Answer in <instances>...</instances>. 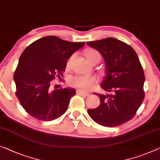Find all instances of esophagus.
I'll use <instances>...</instances> for the list:
<instances>
[{"mask_svg":"<svg viewBox=\"0 0 160 160\" xmlns=\"http://www.w3.org/2000/svg\"><path fill=\"white\" fill-rule=\"evenodd\" d=\"M77 94L81 95V96H83V97H88V96L89 95V94H88V92H83V91H82V90H77Z\"/></svg>","mask_w":160,"mask_h":160,"instance_id":"1","label":"esophagus"}]
</instances>
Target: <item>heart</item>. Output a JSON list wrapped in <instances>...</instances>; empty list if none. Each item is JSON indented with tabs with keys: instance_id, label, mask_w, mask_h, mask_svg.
<instances>
[{
	"instance_id": "obj_1",
	"label": "heart",
	"mask_w": 160,
	"mask_h": 160,
	"mask_svg": "<svg viewBox=\"0 0 160 160\" xmlns=\"http://www.w3.org/2000/svg\"><path fill=\"white\" fill-rule=\"evenodd\" d=\"M87 60L91 63L93 60L98 58L100 60L101 56L98 51L95 50H89L85 53ZM97 82L94 77L89 75H77L70 78L69 83L72 87L82 88L83 90H88L93 87Z\"/></svg>"
}]
</instances>
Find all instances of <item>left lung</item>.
Listing matches in <instances>:
<instances>
[{"instance_id": "8db88e82", "label": "left lung", "mask_w": 160, "mask_h": 160, "mask_svg": "<svg viewBox=\"0 0 160 160\" xmlns=\"http://www.w3.org/2000/svg\"><path fill=\"white\" fill-rule=\"evenodd\" d=\"M87 44L103 56L106 73L101 83L105 94L94 93L101 104L88 109V114L102 126H119L134 116L144 97L145 77L138 56L129 45L114 38Z\"/></svg>"}]
</instances>
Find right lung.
<instances>
[{"mask_svg": "<svg viewBox=\"0 0 160 160\" xmlns=\"http://www.w3.org/2000/svg\"><path fill=\"white\" fill-rule=\"evenodd\" d=\"M84 44L48 36L34 41L23 51L13 79L17 97L31 117L48 122L66 112L76 90L64 88L52 91L51 82L56 75L61 78L67 59Z\"/></svg>", "mask_w": 160, "mask_h": 160, "instance_id": "1", "label": "right lung"}]
</instances>
